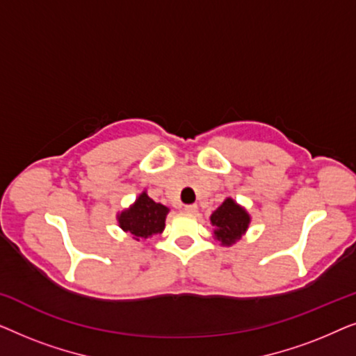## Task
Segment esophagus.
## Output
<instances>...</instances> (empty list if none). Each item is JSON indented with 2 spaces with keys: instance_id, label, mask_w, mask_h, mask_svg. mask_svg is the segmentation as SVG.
<instances>
[{
  "instance_id": "1",
  "label": "esophagus",
  "mask_w": 356,
  "mask_h": 356,
  "mask_svg": "<svg viewBox=\"0 0 356 356\" xmlns=\"http://www.w3.org/2000/svg\"><path fill=\"white\" fill-rule=\"evenodd\" d=\"M184 212L196 213L197 212V206H196V204H189V206H184Z\"/></svg>"
}]
</instances>
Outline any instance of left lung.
<instances>
[{
    "label": "left lung",
    "mask_w": 356,
    "mask_h": 356,
    "mask_svg": "<svg viewBox=\"0 0 356 356\" xmlns=\"http://www.w3.org/2000/svg\"><path fill=\"white\" fill-rule=\"evenodd\" d=\"M251 216L235 199L227 197L211 216L213 238L222 246L235 245L250 228Z\"/></svg>",
    "instance_id": "8db88e82"
}]
</instances>
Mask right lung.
<instances>
[{"label":"right lung","instance_id":"add662e5","mask_svg":"<svg viewBox=\"0 0 356 356\" xmlns=\"http://www.w3.org/2000/svg\"><path fill=\"white\" fill-rule=\"evenodd\" d=\"M168 212L170 209L167 206L155 202L149 197L147 191H143L128 209L116 213V222L133 240L145 241L163 232Z\"/></svg>","mask_w":356,"mask_h":356}]
</instances>
